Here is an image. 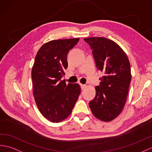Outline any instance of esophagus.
I'll return each instance as SVG.
<instances>
[{"mask_svg":"<svg viewBox=\"0 0 152 152\" xmlns=\"http://www.w3.org/2000/svg\"><path fill=\"white\" fill-rule=\"evenodd\" d=\"M80 87H81V89H82V90H84V89L86 88V85L83 84H80Z\"/></svg>","mask_w":152,"mask_h":152,"instance_id":"obj_1","label":"esophagus"}]
</instances>
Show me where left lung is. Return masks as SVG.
I'll return each mask as SVG.
<instances>
[{
	"instance_id": "8db88e82",
	"label": "left lung",
	"mask_w": 152,
	"mask_h": 152,
	"mask_svg": "<svg viewBox=\"0 0 152 152\" xmlns=\"http://www.w3.org/2000/svg\"><path fill=\"white\" fill-rule=\"evenodd\" d=\"M84 40L92 50L97 68L104 73L89 106L96 118L109 122L119 116L126 104L132 79L130 64L126 54L113 40L105 37Z\"/></svg>"
}]
</instances>
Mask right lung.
Here are the masks:
<instances>
[{
  "instance_id": "1",
  "label": "right lung",
  "mask_w": 152,
  "mask_h": 152,
  "mask_svg": "<svg viewBox=\"0 0 152 152\" xmlns=\"http://www.w3.org/2000/svg\"><path fill=\"white\" fill-rule=\"evenodd\" d=\"M79 38L51 40L40 48L31 70L33 94L42 115L59 123L72 113L79 96L78 84L66 83L61 78L68 68L67 55Z\"/></svg>"
}]
</instances>
